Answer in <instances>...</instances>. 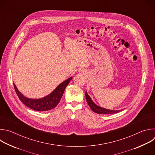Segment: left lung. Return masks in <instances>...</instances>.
<instances>
[{"instance_id":"left-lung-1","label":"left lung","mask_w":155,"mask_h":155,"mask_svg":"<svg viewBox=\"0 0 155 155\" xmlns=\"http://www.w3.org/2000/svg\"><path fill=\"white\" fill-rule=\"evenodd\" d=\"M85 96L86 99V101L87 102V104L89 105L91 109L93 110V111L96 114H116L119 112H120L122 110H109V109H106L103 107H101L100 106L97 105L91 99L90 96L87 94V91L85 93Z\"/></svg>"}]
</instances>
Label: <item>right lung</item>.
<instances>
[{
	"mask_svg": "<svg viewBox=\"0 0 155 155\" xmlns=\"http://www.w3.org/2000/svg\"><path fill=\"white\" fill-rule=\"evenodd\" d=\"M72 79V77H70L69 78L64 81L60 83L56 87V89L50 94L40 99H31L26 97L19 91L15 84L13 83V84L15 91L22 102L32 110H36V111L43 112L50 110L57 106L63 95L66 86L68 85Z\"/></svg>",
	"mask_w": 155,
	"mask_h": 155,
	"instance_id": "right-lung-1",
	"label": "right lung"
}]
</instances>
